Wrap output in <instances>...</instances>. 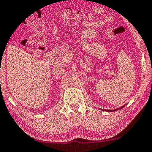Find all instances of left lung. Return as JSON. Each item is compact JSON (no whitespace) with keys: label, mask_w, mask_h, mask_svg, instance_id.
<instances>
[{"label":"left lung","mask_w":152,"mask_h":152,"mask_svg":"<svg viewBox=\"0 0 152 152\" xmlns=\"http://www.w3.org/2000/svg\"><path fill=\"white\" fill-rule=\"evenodd\" d=\"M124 107H125V105L122 106V107L118 108V109H115V110H102V109H100V110H105V111H107V112H113V111H117V110H121V108H123Z\"/></svg>","instance_id":"1"}]
</instances>
